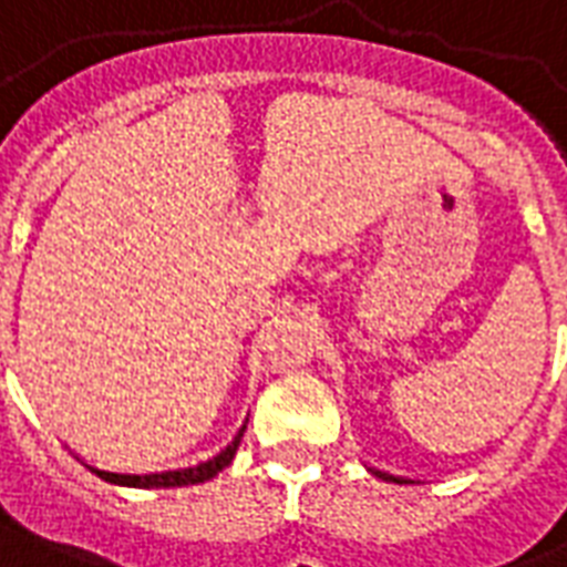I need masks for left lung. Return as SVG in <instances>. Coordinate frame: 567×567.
<instances>
[{"label":"left lung","mask_w":567,"mask_h":567,"mask_svg":"<svg viewBox=\"0 0 567 567\" xmlns=\"http://www.w3.org/2000/svg\"><path fill=\"white\" fill-rule=\"evenodd\" d=\"M375 475L384 477V481H402V477H396V475H384V472H375Z\"/></svg>","instance_id":"1"}]
</instances>
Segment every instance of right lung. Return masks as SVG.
<instances>
[{
    "instance_id": "1",
    "label": "right lung",
    "mask_w": 567,
    "mask_h": 567,
    "mask_svg": "<svg viewBox=\"0 0 567 567\" xmlns=\"http://www.w3.org/2000/svg\"><path fill=\"white\" fill-rule=\"evenodd\" d=\"M246 430V426H243ZM243 430L237 433V439L221 451L219 456H213V460H207V463L195 465V468H177V472H158V475H116V472H102V468H92L95 475L102 477V481H111V484H123V486H141V489H150V486H155V489H162V486H188V484H204V481H209V477H216L225 468V465L234 460V454H237V444H240L243 439Z\"/></svg>"
}]
</instances>
